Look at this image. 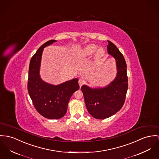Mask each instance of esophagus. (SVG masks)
Listing matches in <instances>:
<instances>
[{
  "mask_svg": "<svg viewBox=\"0 0 159 159\" xmlns=\"http://www.w3.org/2000/svg\"><path fill=\"white\" fill-rule=\"evenodd\" d=\"M84 84H85V80L84 79H80L79 80V84L80 87H81Z\"/></svg>",
  "mask_w": 159,
  "mask_h": 159,
  "instance_id": "1",
  "label": "esophagus"
}]
</instances>
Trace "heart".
Here are the masks:
<instances>
[{
  "instance_id": "b5f03b06",
  "label": "heart",
  "mask_w": 159,
  "mask_h": 159,
  "mask_svg": "<svg viewBox=\"0 0 159 159\" xmlns=\"http://www.w3.org/2000/svg\"><path fill=\"white\" fill-rule=\"evenodd\" d=\"M94 44H89L85 47L82 50V54L84 57H91L96 52V57L97 59L102 58L105 54V49L102 47L98 48Z\"/></svg>"
}]
</instances>
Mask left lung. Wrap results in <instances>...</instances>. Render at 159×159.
Here are the masks:
<instances>
[{
	"instance_id": "8db88e82",
	"label": "left lung",
	"mask_w": 159,
	"mask_h": 159,
	"mask_svg": "<svg viewBox=\"0 0 159 159\" xmlns=\"http://www.w3.org/2000/svg\"><path fill=\"white\" fill-rule=\"evenodd\" d=\"M108 53L115 59L117 75L108 85L103 88L81 87L86 107L89 113L95 119L110 117L122 108L128 90L126 63L122 54L116 46L108 40Z\"/></svg>"
}]
</instances>
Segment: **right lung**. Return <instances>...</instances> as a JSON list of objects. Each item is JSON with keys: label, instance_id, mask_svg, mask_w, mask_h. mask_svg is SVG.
I'll return each mask as SVG.
<instances>
[{"label": "right lung", "instance_id": "obj_1", "mask_svg": "<svg viewBox=\"0 0 159 159\" xmlns=\"http://www.w3.org/2000/svg\"><path fill=\"white\" fill-rule=\"evenodd\" d=\"M56 42L50 40L37 49L30 63L28 79V91L36 110L49 119H59L65 115L70 98L79 89L77 78L58 85L42 80L39 73L43 48Z\"/></svg>", "mask_w": 159, "mask_h": 159}]
</instances>
